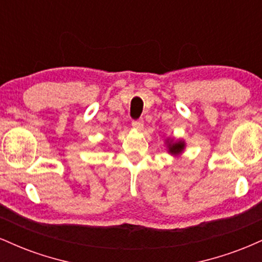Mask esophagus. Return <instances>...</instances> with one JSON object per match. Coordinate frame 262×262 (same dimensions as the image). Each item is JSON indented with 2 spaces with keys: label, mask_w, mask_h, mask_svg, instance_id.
Masks as SVG:
<instances>
[{
  "label": "esophagus",
  "mask_w": 262,
  "mask_h": 262,
  "mask_svg": "<svg viewBox=\"0 0 262 262\" xmlns=\"http://www.w3.org/2000/svg\"><path fill=\"white\" fill-rule=\"evenodd\" d=\"M132 127H133L134 129H137V130H141L144 127L143 119H137V121L132 122Z\"/></svg>",
  "instance_id": "1"
}]
</instances>
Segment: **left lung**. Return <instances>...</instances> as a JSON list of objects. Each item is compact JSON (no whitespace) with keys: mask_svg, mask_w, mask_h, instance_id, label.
<instances>
[{"mask_svg":"<svg viewBox=\"0 0 262 262\" xmlns=\"http://www.w3.org/2000/svg\"><path fill=\"white\" fill-rule=\"evenodd\" d=\"M167 143H169V141H167ZM167 146H169V151L171 154H180L183 150V148H185V143H183V141H175V143H173V141L171 140L170 143L167 144Z\"/></svg>","mask_w":262,"mask_h":262,"instance_id":"obj_1","label":"left lung"}]
</instances>
